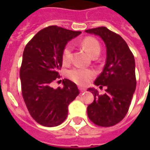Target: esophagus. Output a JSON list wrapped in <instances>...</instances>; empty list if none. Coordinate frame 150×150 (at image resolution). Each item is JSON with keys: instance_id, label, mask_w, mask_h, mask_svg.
<instances>
[{"instance_id": "1", "label": "esophagus", "mask_w": 150, "mask_h": 150, "mask_svg": "<svg viewBox=\"0 0 150 150\" xmlns=\"http://www.w3.org/2000/svg\"><path fill=\"white\" fill-rule=\"evenodd\" d=\"M79 91H80V92H83V91H86V88H82V87H79Z\"/></svg>"}]
</instances>
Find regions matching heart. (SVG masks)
Listing matches in <instances>:
<instances>
[{
	"mask_svg": "<svg viewBox=\"0 0 150 150\" xmlns=\"http://www.w3.org/2000/svg\"><path fill=\"white\" fill-rule=\"evenodd\" d=\"M82 46L85 50L93 58L98 56L100 52V45L97 40L92 37H87L82 41ZM72 54V46L67 44L62 50V62L68 63ZM95 76V72L91 70L83 68H73L68 71V77L79 85H86Z\"/></svg>",
	"mask_w": 150,
	"mask_h": 150,
	"instance_id": "b5f03b06",
	"label": "heart"
}]
</instances>
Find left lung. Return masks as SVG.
I'll use <instances>...</instances> for the list:
<instances>
[{
  "label": "left lung",
  "mask_w": 150,
  "mask_h": 150,
  "mask_svg": "<svg viewBox=\"0 0 150 150\" xmlns=\"http://www.w3.org/2000/svg\"><path fill=\"white\" fill-rule=\"evenodd\" d=\"M85 31L100 36L107 48L106 64L94 82L100 88L105 86L106 92L100 95L96 89L88 88L94 101L88 106V116L96 125L110 127L120 122L129 111L137 85L134 56L125 41L108 28Z\"/></svg>",
  "instance_id": "8db88e82"
}]
</instances>
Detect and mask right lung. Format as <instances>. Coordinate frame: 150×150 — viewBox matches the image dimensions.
<instances>
[{"instance_id":"add662e5","label":"right lung","mask_w":150,"mask_h":150,"mask_svg":"<svg viewBox=\"0 0 150 150\" xmlns=\"http://www.w3.org/2000/svg\"><path fill=\"white\" fill-rule=\"evenodd\" d=\"M80 33L50 25L38 32L25 47L20 69L22 97L30 116L42 125H61L68 105L79 94L76 84L67 79H62V88L54 89L51 83L60 78L66 44Z\"/></svg>"}]
</instances>
